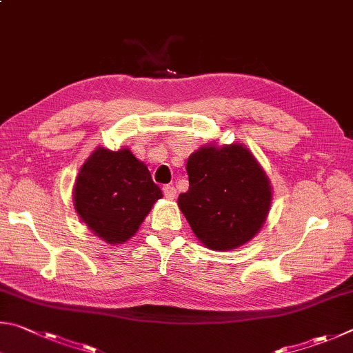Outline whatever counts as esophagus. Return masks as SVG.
I'll return each instance as SVG.
<instances>
[{
    "label": "esophagus",
    "mask_w": 353,
    "mask_h": 353,
    "mask_svg": "<svg viewBox=\"0 0 353 353\" xmlns=\"http://www.w3.org/2000/svg\"><path fill=\"white\" fill-rule=\"evenodd\" d=\"M163 192H164V195H165V199L173 200V199H175V196H176V189L173 188V186H170V184H167V186L163 188Z\"/></svg>",
    "instance_id": "obj_1"
}]
</instances>
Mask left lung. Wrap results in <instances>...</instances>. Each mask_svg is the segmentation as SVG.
Here are the masks:
<instances>
[{
	"label": "left lung",
	"instance_id": "8db88e82",
	"mask_svg": "<svg viewBox=\"0 0 353 353\" xmlns=\"http://www.w3.org/2000/svg\"><path fill=\"white\" fill-rule=\"evenodd\" d=\"M186 170L189 190L178 196V206L199 240L228 251L256 236L268 215L271 188L248 148L201 147Z\"/></svg>",
	"mask_w": 353,
	"mask_h": 353
}]
</instances>
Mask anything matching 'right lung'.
Instances as JSON below:
<instances>
[{
  "label": "right lung",
  "instance_id": "add662e5",
  "mask_svg": "<svg viewBox=\"0 0 353 353\" xmlns=\"http://www.w3.org/2000/svg\"><path fill=\"white\" fill-rule=\"evenodd\" d=\"M163 196L147 165L123 148H97L74 184V208L90 230L108 243L138 231L153 203Z\"/></svg>",
  "mask_w": 353,
  "mask_h": 353
}]
</instances>
